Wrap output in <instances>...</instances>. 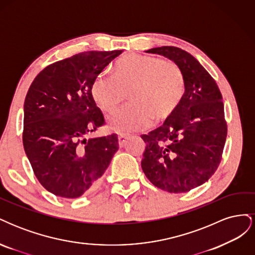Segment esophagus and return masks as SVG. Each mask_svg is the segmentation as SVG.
<instances>
[{
	"label": "esophagus",
	"mask_w": 255,
	"mask_h": 255,
	"mask_svg": "<svg viewBox=\"0 0 255 255\" xmlns=\"http://www.w3.org/2000/svg\"><path fill=\"white\" fill-rule=\"evenodd\" d=\"M129 138V136H128V135H123V134H120L119 135V137H118V140H119V145L120 146H123L126 144V142H127V140Z\"/></svg>",
	"instance_id": "1"
}]
</instances>
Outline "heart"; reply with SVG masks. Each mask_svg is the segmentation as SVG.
Listing matches in <instances>:
<instances>
[{"label": "heart", "instance_id": "obj_1", "mask_svg": "<svg viewBox=\"0 0 255 255\" xmlns=\"http://www.w3.org/2000/svg\"><path fill=\"white\" fill-rule=\"evenodd\" d=\"M186 81L171 60L126 54L116 60L111 76H99L91 85V97L104 113L111 114L126 101L130 103L109 118L117 132H134L150 123L168 120L179 109Z\"/></svg>", "mask_w": 255, "mask_h": 255}]
</instances>
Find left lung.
Here are the masks:
<instances>
[{
  "label": "left lung",
  "instance_id": "left-lung-1",
  "mask_svg": "<svg viewBox=\"0 0 255 255\" xmlns=\"http://www.w3.org/2000/svg\"><path fill=\"white\" fill-rule=\"evenodd\" d=\"M179 66L186 92L179 109L164 125L141 135L146 143L142 171L156 186L181 194L204 184L217 170L227 139L221 92L203 66L180 48H153Z\"/></svg>",
  "mask_w": 255,
  "mask_h": 255
}]
</instances>
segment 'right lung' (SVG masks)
I'll use <instances>...</instances> for the list:
<instances>
[{
	"label": "right lung",
	"mask_w": 255,
	"mask_h": 255,
	"mask_svg": "<svg viewBox=\"0 0 255 255\" xmlns=\"http://www.w3.org/2000/svg\"><path fill=\"white\" fill-rule=\"evenodd\" d=\"M121 53L89 51L56 61L28 88L23 146L38 181L53 195L74 199L94 189L119 149L117 134L85 136L104 123L91 85Z\"/></svg>",
	"instance_id": "add662e5"
}]
</instances>
